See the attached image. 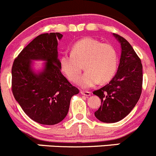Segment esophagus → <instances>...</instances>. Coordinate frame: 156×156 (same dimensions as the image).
Masks as SVG:
<instances>
[{
  "mask_svg": "<svg viewBox=\"0 0 156 156\" xmlns=\"http://www.w3.org/2000/svg\"><path fill=\"white\" fill-rule=\"evenodd\" d=\"M80 93L83 95H86V96H90L91 95V92H88V91H84V90H81Z\"/></svg>",
  "mask_w": 156,
  "mask_h": 156,
  "instance_id": "obj_1",
  "label": "esophagus"
}]
</instances>
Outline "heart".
<instances>
[{
  "label": "heart",
  "mask_w": 156,
  "mask_h": 156,
  "mask_svg": "<svg viewBox=\"0 0 156 156\" xmlns=\"http://www.w3.org/2000/svg\"><path fill=\"white\" fill-rule=\"evenodd\" d=\"M86 70L80 80L83 88H91L100 81L106 83L116 73L118 53L113 45L101 43L92 38H85L73 44L71 53H65L60 58L63 73L73 83H76L83 67Z\"/></svg>",
  "instance_id": "b5f03b06"
}]
</instances>
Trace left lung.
<instances>
[{
	"mask_svg": "<svg viewBox=\"0 0 156 156\" xmlns=\"http://www.w3.org/2000/svg\"><path fill=\"white\" fill-rule=\"evenodd\" d=\"M113 35L121 46L118 72L108 84L93 92L101 101L95 116L104 123L118 122L129 115L140 99L143 85L141 60L125 38Z\"/></svg>",
	"mask_w": 156,
	"mask_h": 156,
	"instance_id": "8db88e82",
	"label": "left lung"
}]
</instances>
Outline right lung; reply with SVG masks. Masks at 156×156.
<instances>
[{
    "label": "right lung",
    "instance_id": "add662e5",
    "mask_svg": "<svg viewBox=\"0 0 156 156\" xmlns=\"http://www.w3.org/2000/svg\"><path fill=\"white\" fill-rule=\"evenodd\" d=\"M59 32L41 34L34 38L14 60L12 67V92L23 112L35 122L58 124L67 116L72 96L79 89L61 73L58 58ZM47 62L44 70L35 73L31 61Z\"/></svg>",
    "mask_w": 156,
    "mask_h": 156
}]
</instances>
